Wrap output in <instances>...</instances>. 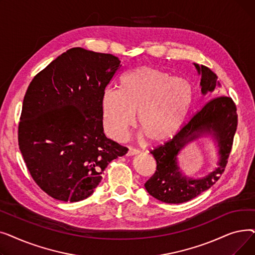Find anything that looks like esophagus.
<instances>
[{"mask_svg":"<svg viewBox=\"0 0 255 255\" xmlns=\"http://www.w3.org/2000/svg\"><path fill=\"white\" fill-rule=\"evenodd\" d=\"M138 153H139V151H138V150L130 148V149H129V151H128V153H127V155H128V156H132V155H136V154H138Z\"/></svg>","mask_w":255,"mask_h":255,"instance_id":"obj_1","label":"esophagus"}]
</instances>
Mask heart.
Returning <instances> with one entry per match:
<instances>
[{
    "label": "heart",
    "instance_id": "b5f03b06",
    "mask_svg": "<svg viewBox=\"0 0 255 255\" xmlns=\"http://www.w3.org/2000/svg\"><path fill=\"white\" fill-rule=\"evenodd\" d=\"M121 90L107 88L101 99L102 124L112 138L122 139L135 121L140 136L158 143L178 131L193 101L188 82L152 67H138L126 74Z\"/></svg>",
    "mask_w": 255,
    "mask_h": 255
}]
</instances>
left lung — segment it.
<instances>
[{
  "mask_svg": "<svg viewBox=\"0 0 255 255\" xmlns=\"http://www.w3.org/2000/svg\"><path fill=\"white\" fill-rule=\"evenodd\" d=\"M200 77L204 95L213 92L217 75L204 65L194 64ZM238 126L235 102L231 97L218 96L209 100L186 125L168 141L151 151L157 168L144 187L154 198L166 204H182L196 197L215 184L223 173L230 157L234 136ZM207 134H212L220 150L219 167L208 176L192 179L183 176L177 165V154L186 143Z\"/></svg>",
  "mask_w": 255,
  "mask_h": 255,
  "instance_id": "1",
  "label": "left lung"
}]
</instances>
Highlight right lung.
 I'll return each mask as SVG.
<instances>
[{"instance_id":"1","label":"right lung","mask_w":255,"mask_h":255,"mask_svg":"<svg viewBox=\"0 0 255 255\" xmlns=\"http://www.w3.org/2000/svg\"><path fill=\"white\" fill-rule=\"evenodd\" d=\"M111 53L74 47L31 82L23 98L18 145L33 180L62 202L89 197L126 146L103 132L102 94L121 69Z\"/></svg>"}]
</instances>
